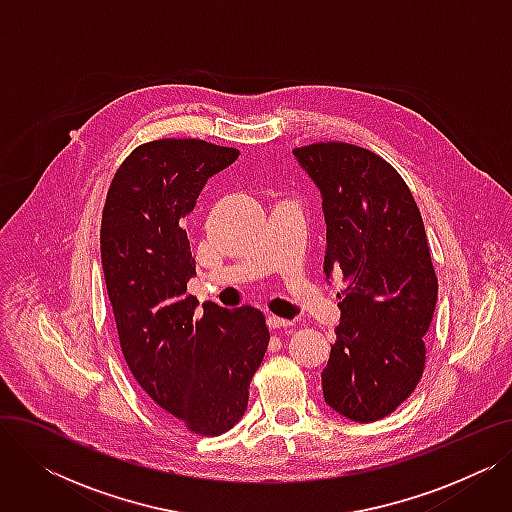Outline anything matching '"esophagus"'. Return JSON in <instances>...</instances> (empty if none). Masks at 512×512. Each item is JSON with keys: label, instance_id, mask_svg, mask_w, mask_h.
<instances>
[{"label": "esophagus", "instance_id": "obj_1", "mask_svg": "<svg viewBox=\"0 0 512 512\" xmlns=\"http://www.w3.org/2000/svg\"><path fill=\"white\" fill-rule=\"evenodd\" d=\"M267 328L270 330H280V328H288L292 321L290 319H282V317H276V315H267Z\"/></svg>", "mask_w": 512, "mask_h": 512}]
</instances>
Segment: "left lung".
<instances>
[{"mask_svg":"<svg viewBox=\"0 0 512 512\" xmlns=\"http://www.w3.org/2000/svg\"><path fill=\"white\" fill-rule=\"evenodd\" d=\"M292 153L321 195L324 274L348 282L321 371L324 398L346 419L378 421L413 394L425 365L438 278L421 213L400 174L363 147L317 143Z\"/></svg>","mask_w":512,"mask_h":512,"instance_id":"1","label":"left lung"}]
</instances>
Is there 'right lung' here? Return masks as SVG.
Masks as SVG:
<instances>
[{"mask_svg":"<svg viewBox=\"0 0 512 512\" xmlns=\"http://www.w3.org/2000/svg\"><path fill=\"white\" fill-rule=\"evenodd\" d=\"M238 149L161 139L134 149L107 191L101 265L124 359L153 402L188 432L220 436L247 411L270 342L255 307L224 309L186 294L197 276L184 218Z\"/></svg>","mask_w":512,"mask_h":512,"instance_id":"obj_1","label":"right lung"}]
</instances>
